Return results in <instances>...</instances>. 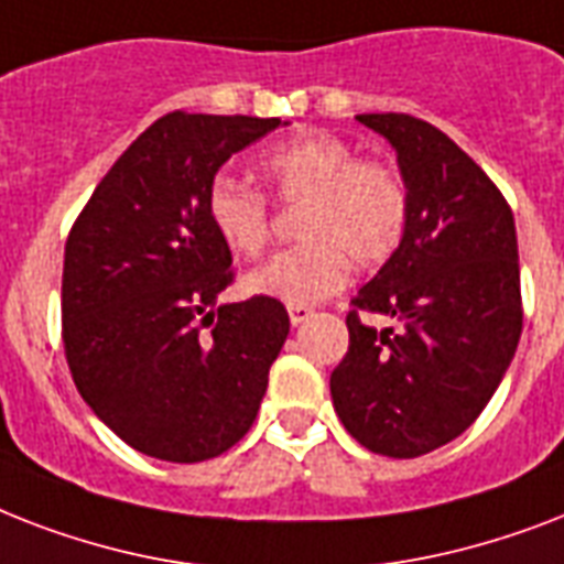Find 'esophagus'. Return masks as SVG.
I'll use <instances>...</instances> for the list:
<instances>
[{"label": "esophagus", "instance_id": "1", "mask_svg": "<svg viewBox=\"0 0 564 564\" xmlns=\"http://www.w3.org/2000/svg\"><path fill=\"white\" fill-rule=\"evenodd\" d=\"M310 316H313V310H310V307H290V322L295 327L304 325V322H307Z\"/></svg>", "mask_w": 564, "mask_h": 564}]
</instances>
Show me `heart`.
Returning <instances> with one entry per match:
<instances>
[{
	"label": "heart",
	"mask_w": 564,
	"mask_h": 564,
	"mask_svg": "<svg viewBox=\"0 0 564 564\" xmlns=\"http://www.w3.org/2000/svg\"><path fill=\"white\" fill-rule=\"evenodd\" d=\"M278 195L301 210V246L281 251L246 274L251 295L290 307L330 299L348 283L351 260L380 265L398 251L410 221V189L392 163L362 161L339 137L313 134L283 143L263 158ZM207 219L237 254L257 257L269 242V202L230 175L207 187Z\"/></svg>",
	"instance_id": "heart-1"
}]
</instances>
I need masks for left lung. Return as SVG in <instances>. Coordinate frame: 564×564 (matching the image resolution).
I'll return each instance as SVG.
<instances>
[{"instance_id": "8db88e82", "label": "left lung", "mask_w": 564, "mask_h": 564, "mask_svg": "<svg viewBox=\"0 0 564 564\" xmlns=\"http://www.w3.org/2000/svg\"><path fill=\"white\" fill-rule=\"evenodd\" d=\"M398 154L410 221L401 246L345 318L348 354L330 375L345 430L375 454L412 459L471 427L521 339L516 219L489 175L410 113H360ZM380 312L399 330L366 326Z\"/></svg>"}]
</instances>
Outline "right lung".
<instances>
[{"instance_id": "right-lung-1", "label": "right lung", "mask_w": 564, "mask_h": 564, "mask_svg": "<svg viewBox=\"0 0 564 564\" xmlns=\"http://www.w3.org/2000/svg\"><path fill=\"white\" fill-rule=\"evenodd\" d=\"M281 126L166 113L110 166L69 230L66 362L87 406L140 454L204 463L254 424L290 316L263 295L219 304L234 272L207 219V187L230 154Z\"/></svg>"}]
</instances>
